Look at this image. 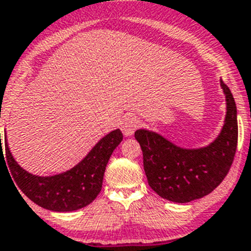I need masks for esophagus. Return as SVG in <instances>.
<instances>
[{
    "label": "esophagus",
    "mask_w": 251,
    "mask_h": 251,
    "mask_svg": "<svg viewBox=\"0 0 251 251\" xmlns=\"http://www.w3.org/2000/svg\"><path fill=\"white\" fill-rule=\"evenodd\" d=\"M138 127V119L133 115H128L122 121L121 129L126 137H130L134 133V130Z\"/></svg>",
    "instance_id": "34e87169"
}]
</instances>
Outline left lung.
I'll return each instance as SVG.
<instances>
[{"instance_id": "obj_1", "label": "left lung", "mask_w": 251, "mask_h": 251, "mask_svg": "<svg viewBox=\"0 0 251 251\" xmlns=\"http://www.w3.org/2000/svg\"><path fill=\"white\" fill-rule=\"evenodd\" d=\"M226 115L219 136L207 146L185 148L154 130L137 129L148 185L168 201L186 203L214 191L229 172L238 146V110L223 80Z\"/></svg>"}]
</instances>
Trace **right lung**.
Wrapping results in <instances>:
<instances>
[{
  "label": "right lung",
  "instance_id": "obj_1",
  "mask_svg": "<svg viewBox=\"0 0 251 251\" xmlns=\"http://www.w3.org/2000/svg\"><path fill=\"white\" fill-rule=\"evenodd\" d=\"M123 139L119 129L105 134L77 165L61 174L39 176L30 174L17 163L8 147L4 132V161L0 133V161L8 163L10 177L31 201L50 211L69 212L83 208L95 200L101 190L105 167L113 151ZM7 170V171H8ZM11 178V179H12ZM17 188V187H16Z\"/></svg>",
  "mask_w": 251,
  "mask_h": 251
}]
</instances>
